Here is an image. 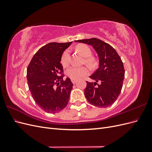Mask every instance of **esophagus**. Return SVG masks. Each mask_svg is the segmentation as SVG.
Masks as SVG:
<instances>
[{"mask_svg":"<svg viewBox=\"0 0 152 152\" xmlns=\"http://www.w3.org/2000/svg\"><path fill=\"white\" fill-rule=\"evenodd\" d=\"M72 83L73 84H76V82H77L76 80H73V79H72Z\"/></svg>","mask_w":152,"mask_h":152,"instance_id":"34e87169","label":"esophagus"}]
</instances>
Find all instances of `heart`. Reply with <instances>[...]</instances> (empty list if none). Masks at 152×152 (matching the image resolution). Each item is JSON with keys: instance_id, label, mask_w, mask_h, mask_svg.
<instances>
[{"instance_id": "heart-1", "label": "heart", "mask_w": 152, "mask_h": 152, "mask_svg": "<svg viewBox=\"0 0 152 152\" xmlns=\"http://www.w3.org/2000/svg\"><path fill=\"white\" fill-rule=\"evenodd\" d=\"M75 49L78 53H79L82 56L86 58V63L91 66H94L96 61L93 58L91 57L92 52L91 49L86 44H79L75 47ZM69 59H70V51L69 50H65L62 54L61 58V63L63 66L66 67L69 64ZM89 69L86 66L75 67L72 66L68 69L66 71L67 76L73 80H79L81 78L85 77L89 74Z\"/></svg>"}]
</instances>
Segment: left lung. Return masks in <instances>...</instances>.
Wrapping results in <instances>:
<instances>
[{
  "label": "left lung",
  "mask_w": 152,
  "mask_h": 152,
  "mask_svg": "<svg viewBox=\"0 0 152 152\" xmlns=\"http://www.w3.org/2000/svg\"><path fill=\"white\" fill-rule=\"evenodd\" d=\"M75 42L93 46L98 54L99 67L89 77L94 82H86L84 94L95 107L107 108L112 105L120 94L125 75L121 57L112 46L102 40L92 38ZM99 82L100 84H97Z\"/></svg>",
  "instance_id": "1"
}]
</instances>
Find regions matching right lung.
I'll use <instances>...</instances> for the list:
<instances>
[{
  "instance_id": "right-lung-1",
  "label": "right lung",
  "mask_w": 152,
  "mask_h": 152,
  "mask_svg": "<svg viewBox=\"0 0 152 152\" xmlns=\"http://www.w3.org/2000/svg\"><path fill=\"white\" fill-rule=\"evenodd\" d=\"M72 43L46 44L35 54L27 68L26 78L32 97L47 113L60 112L68 103L73 84L70 79L63 80L64 76L59 74L63 71L60 63L62 54Z\"/></svg>"
}]
</instances>
